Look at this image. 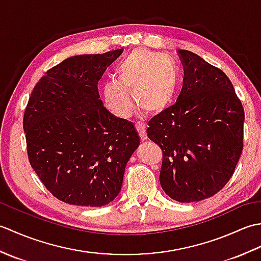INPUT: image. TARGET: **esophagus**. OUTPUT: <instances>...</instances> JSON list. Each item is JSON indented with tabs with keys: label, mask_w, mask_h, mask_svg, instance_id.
Returning a JSON list of instances; mask_svg holds the SVG:
<instances>
[{
	"label": "esophagus",
	"mask_w": 261,
	"mask_h": 261,
	"mask_svg": "<svg viewBox=\"0 0 261 261\" xmlns=\"http://www.w3.org/2000/svg\"><path fill=\"white\" fill-rule=\"evenodd\" d=\"M136 129L138 131V134L140 136L141 141H146L147 140V131H146V124L142 123V122H138L136 124Z\"/></svg>",
	"instance_id": "34e87169"
}]
</instances>
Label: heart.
<instances>
[{"label": "heart", "instance_id": "heart-1", "mask_svg": "<svg viewBox=\"0 0 261 261\" xmlns=\"http://www.w3.org/2000/svg\"><path fill=\"white\" fill-rule=\"evenodd\" d=\"M178 81V68L173 59L139 48L118 66L116 81L104 83L102 98L109 112L119 119H125L132 112L130 92L138 108L148 114H157L169 107Z\"/></svg>", "mask_w": 261, "mask_h": 261}]
</instances>
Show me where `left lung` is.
Listing matches in <instances>:
<instances>
[{
    "mask_svg": "<svg viewBox=\"0 0 261 261\" xmlns=\"http://www.w3.org/2000/svg\"><path fill=\"white\" fill-rule=\"evenodd\" d=\"M184 80L174 105L149 121L148 138L162 148L159 180L180 203L222 190L243 148L245 111L229 77L196 54L178 50Z\"/></svg>",
    "mask_w": 261,
    "mask_h": 261,
    "instance_id": "obj_1",
    "label": "left lung"
}]
</instances>
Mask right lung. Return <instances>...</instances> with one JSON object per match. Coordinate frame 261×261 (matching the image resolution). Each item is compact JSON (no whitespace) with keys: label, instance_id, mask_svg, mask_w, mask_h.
<instances>
[{"label":"right lung","instance_id":"add662e5","mask_svg":"<svg viewBox=\"0 0 261 261\" xmlns=\"http://www.w3.org/2000/svg\"><path fill=\"white\" fill-rule=\"evenodd\" d=\"M123 53L80 55L47 70L23 115L28 158L55 197L97 207L118 196L126 163L139 147L134 124L111 114L98 81Z\"/></svg>","mask_w":261,"mask_h":261}]
</instances>
